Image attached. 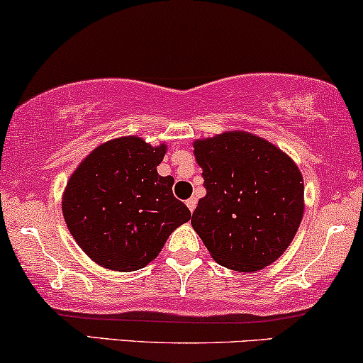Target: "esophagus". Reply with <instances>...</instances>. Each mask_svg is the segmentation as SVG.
<instances>
[{
	"label": "esophagus",
	"mask_w": 363,
	"mask_h": 363,
	"mask_svg": "<svg viewBox=\"0 0 363 363\" xmlns=\"http://www.w3.org/2000/svg\"><path fill=\"white\" fill-rule=\"evenodd\" d=\"M185 203H186V207H189L190 212H194L195 207H196V200L195 199H189Z\"/></svg>",
	"instance_id": "esophagus-1"
}]
</instances>
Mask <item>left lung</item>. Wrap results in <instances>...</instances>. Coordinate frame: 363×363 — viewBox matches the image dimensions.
Segmentation results:
<instances>
[{
  "label": "left lung",
  "instance_id": "8db88e82",
  "mask_svg": "<svg viewBox=\"0 0 363 363\" xmlns=\"http://www.w3.org/2000/svg\"><path fill=\"white\" fill-rule=\"evenodd\" d=\"M207 195L191 216L210 256L252 272L288 249L305 212L299 168L279 147L245 131L194 143Z\"/></svg>",
  "mask_w": 363,
  "mask_h": 363
}]
</instances>
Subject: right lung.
<instances>
[{
    "instance_id": "add662e5",
    "label": "right lung",
    "mask_w": 363,
    "mask_h": 363,
    "mask_svg": "<svg viewBox=\"0 0 363 363\" xmlns=\"http://www.w3.org/2000/svg\"><path fill=\"white\" fill-rule=\"evenodd\" d=\"M164 153L167 145L116 138L97 146L70 177L62 212L75 242L99 266L141 269L190 220V210L173 196V177L156 169Z\"/></svg>"
}]
</instances>
